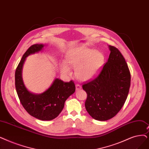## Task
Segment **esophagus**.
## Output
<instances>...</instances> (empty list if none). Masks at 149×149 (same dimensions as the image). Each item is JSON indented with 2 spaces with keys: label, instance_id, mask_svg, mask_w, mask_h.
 I'll list each match as a JSON object with an SVG mask.
<instances>
[{
  "label": "esophagus",
  "instance_id": "esophagus-1",
  "mask_svg": "<svg viewBox=\"0 0 149 149\" xmlns=\"http://www.w3.org/2000/svg\"><path fill=\"white\" fill-rule=\"evenodd\" d=\"M75 88H76V90L79 91L81 88V86L80 85H79V84H77V85H75Z\"/></svg>",
  "mask_w": 149,
  "mask_h": 149
}]
</instances>
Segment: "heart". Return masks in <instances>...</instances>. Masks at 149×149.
<instances>
[{
    "mask_svg": "<svg viewBox=\"0 0 149 149\" xmlns=\"http://www.w3.org/2000/svg\"><path fill=\"white\" fill-rule=\"evenodd\" d=\"M69 66L75 68L77 78L88 81L97 76L105 63V56L100 51L87 47H78L68 52L66 58ZM61 70L64 74L70 73V68L66 63L61 64Z\"/></svg>",
    "mask_w": 149,
    "mask_h": 149,
    "instance_id": "heart-1",
    "label": "heart"
}]
</instances>
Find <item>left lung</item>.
I'll return each instance as SVG.
<instances>
[{"instance_id":"left-lung-1","label":"left lung","mask_w":149,"mask_h":149,"mask_svg":"<svg viewBox=\"0 0 149 149\" xmlns=\"http://www.w3.org/2000/svg\"><path fill=\"white\" fill-rule=\"evenodd\" d=\"M108 60L99 75L85 83L82 88L87 93L85 108L89 114L104 121L115 116L124 105L130 86L131 75L120 52L109 46Z\"/></svg>"}]
</instances>
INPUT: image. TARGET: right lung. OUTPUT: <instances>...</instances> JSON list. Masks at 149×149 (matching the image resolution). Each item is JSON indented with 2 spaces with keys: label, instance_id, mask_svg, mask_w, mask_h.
<instances>
[{
  "label": "right lung",
  "instance_id": "right-lung-1",
  "mask_svg": "<svg viewBox=\"0 0 149 149\" xmlns=\"http://www.w3.org/2000/svg\"><path fill=\"white\" fill-rule=\"evenodd\" d=\"M44 45H32L23 55L15 72V87L18 97L27 112L41 120H50L56 118L63 110L64 102L74 93L75 86L71 80L65 83L55 79L52 85L41 94L30 93L25 88L22 77V70L26 57L41 51Z\"/></svg>",
  "mask_w": 149,
  "mask_h": 149
}]
</instances>
